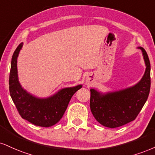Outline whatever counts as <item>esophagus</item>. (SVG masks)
I'll use <instances>...</instances> for the list:
<instances>
[{
  "mask_svg": "<svg viewBox=\"0 0 155 155\" xmlns=\"http://www.w3.org/2000/svg\"><path fill=\"white\" fill-rule=\"evenodd\" d=\"M90 83H91V78H90V76H87V77L86 78V84H87V85H89Z\"/></svg>",
  "mask_w": 155,
  "mask_h": 155,
  "instance_id": "1",
  "label": "esophagus"
}]
</instances>
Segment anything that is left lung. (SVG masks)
I'll return each mask as SVG.
<instances>
[{"instance_id":"obj_1","label":"left lung","mask_w":155,"mask_h":155,"mask_svg":"<svg viewBox=\"0 0 155 155\" xmlns=\"http://www.w3.org/2000/svg\"><path fill=\"white\" fill-rule=\"evenodd\" d=\"M142 52L146 69L139 82L132 87L102 93L91 89L90 109L97 120L108 128H117L135 120L144 105L150 91V62L147 52Z\"/></svg>"}]
</instances>
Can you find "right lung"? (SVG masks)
<instances>
[{
	"mask_svg": "<svg viewBox=\"0 0 155 155\" xmlns=\"http://www.w3.org/2000/svg\"><path fill=\"white\" fill-rule=\"evenodd\" d=\"M23 46L21 42L13 54L9 76V91L13 102L22 118L35 126L50 127L61 120L72 96L82 87H75L60 89L46 98L35 97L24 89L18 81L17 58Z\"/></svg>",
	"mask_w": 155,
	"mask_h": 155,
	"instance_id": "1",
	"label": "right lung"
}]
</instances>
